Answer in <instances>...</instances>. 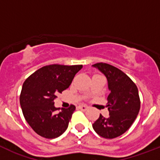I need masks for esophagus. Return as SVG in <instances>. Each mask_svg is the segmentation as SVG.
Wrapping results in <instances>:
<instances>
[{
    "mask_svg": "<svg viewBox=\"0 0 160 160\" xmlns=\"http://www.w3.org/2000/svg\"><path fill=\"white\" fill-rule=\"evenodd\" d=\"M78 108L80 109V110H82V111H87V109H88V107H87V106H85V105H81V106H79Z\"/></svg>",
    "mask_w": 160,
    "mask_h": 160,
    "instance_id": "34e87169",
    "label": "esophagus"
}]
</instances>
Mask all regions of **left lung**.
Returning <instances> with one entry per match:
<instances>
[{
	"instance_id": "8db88e82",
	"label": "left lung",
	"mask_w": 160,
	"mask_h": 160,
	"mask_svg": "<svg viewBox=\"0 0 160 160\" xmlns=\"http://www.w3.org/2000/svg\"><path fill=\"white\" fill-rule=\"evenodd\" d=\"M106 76L110 94L107 105L110 114L105 118L100 114L93 124L98 135L114 138L128 131L136 118L140 109V99L136 85L122 70L107 63L93 65Z\"/></svg>"
}]
</instances>
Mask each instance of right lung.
I'll use <instances>...</instances> for the list:
<instances>
[{
	"mask_svg": "<svg viewBox=\"0 0 160 160\" xmlns=\"http://www.w3.org/2000/svg\"><path fill=\"white\" fill-rule=\"evenodd\" d=\"M82 65H49L32 73L25 81L20 104L26 122L32 129L46 138H55L67 129L75 107L70 106L58 112L54 99L71 84Z\"/></svg>",
	"mask_w": 160,
	"mask_h": 160,
	"instance_id": "1",
	"label": "right lung"
}]
</instances>
